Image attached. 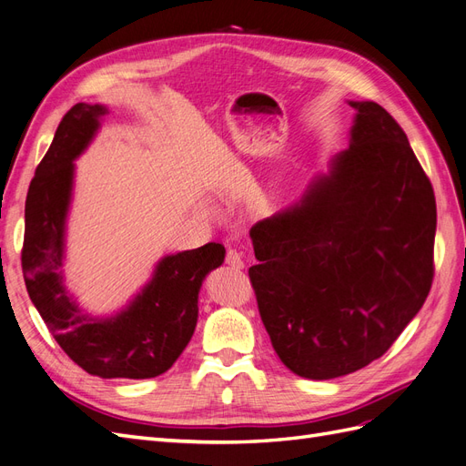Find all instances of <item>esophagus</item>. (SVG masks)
Returning a JSON list of instances; mask_svg holds the SVG:
<instances>
[{
  "label": "esophagus",
  "instance_id": "obj_1",
  "mask_svg": "<svg viewBox=\"0 0 466 466\" xmlns=\"http://www.w3.org/2000/svg\"><path fill=\"white\" fill-rule=\"evenodd\" d=\"M225 262H228L231 268H237V270H241V268H245L243 255L237 248H229L228 250V255H225Z\"/></svg>",
  "mask_w": 466,
  "mask_h": 466
}]
</instances>
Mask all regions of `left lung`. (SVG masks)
<instances>
[{"label":"left lung","mask_w":466,"mask_h":466,"mask_svg":"<svg viewBox=\"0 0 466 466\" xmlns=\"http://www.w3.org/2000/svg\"><path fill=\"white\" fill-rule=\"evenodd\" d=\"M356 108L350 146L299 202L252 225L258 311L286 368L305 379L380 358L424 305L433 279L435 196L389 112Z\"/></svg>","instance_id":"left-lung-1"}]
</instances>
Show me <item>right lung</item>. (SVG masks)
Wrapping results in <instances>:
<instances>
[{
	"label": "right lung",
	"mask_w": 466,
	"mask_h": 466,
	"mask_svg": "<svg viewBox=\"0 0 466 466\" xmlns=\"http://www.w3.org/2000/svg\"><path fill=\"white\" fill-rule=\"evenodd\" d=\"M103 105L77 103L66 112L25 204L23 276L29 298L66 354L103 379H151L165 373L187 348L198 320L204 278L223 264L225 247L163 257L153 276L122 311L93 317L64 284L66 219L74 190V161L93 142Z\"/></svg>",
	"instance_id": "add662e5"
}]
</instances>
